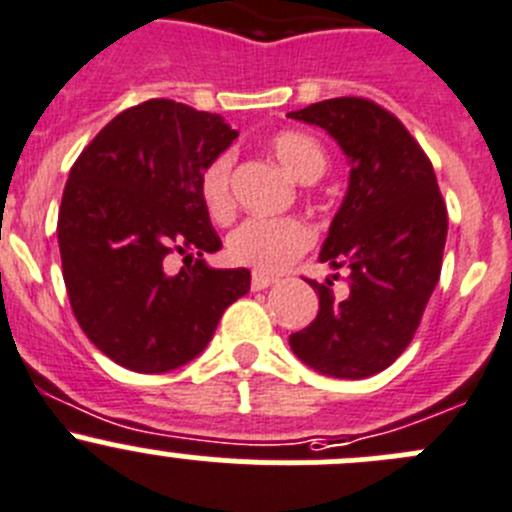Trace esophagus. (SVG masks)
I'll use <instances>...</instances> for the list:
<instances>
[{
  "instance_id": "1",
  "label": "esophagus",
  "mask_w": 512,
  "mask_h": 512,
  "mask_svg": "<svg viewBox=\"0 0 512 512\" xmlns=\"http://www.w3.org/2000/svg\"><path fill=\"white\" fill-rule=\"evenodd\" d=\"M270 285H275V277L262 275V272H255V275H252V290H255V292L267 290Z\"/></svg>"
}]
</instances>
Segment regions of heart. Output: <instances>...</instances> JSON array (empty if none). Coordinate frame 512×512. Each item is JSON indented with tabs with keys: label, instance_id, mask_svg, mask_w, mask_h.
Masks as SVG:
<instances>
[{
	"label": "heart",
	"instance_id": "heart-1",
	"mask_svg": "<svg viewBox=\"0 0 512 512\" xmlns=\"http://www.w3.org/2000/svg\"><path fill=\"white\" fill-rule=\"evenodd\" d=\"M270 152L287 175L297 182H315L327 167V155L320 142L302 130H282L270 137ZM232 152H222L200 175V197L212 220L232 217ZM312 245V230L297 217H252L227 237V257L235 265L272 275L285 270Z\"/></svg>",
	"mask_w": 512,
	"mask_h": 512
}]
</instances>
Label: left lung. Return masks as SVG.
I'll list each match as a JSON object with an SVG mask.
<instances>
[{
  "mask_svg": "<svg viewBox=\"0 0 512 512\" xmlns=\"http://www.w3.org/2000/svg\"><path fill=\"white\" fill-rule=\"evenodd\" d=\"M287 117L322 127L350 165L347 192L320 250L347 267V295L310 280L317 317L290 335L307 367L362 380L393 365L413 340L443 267L448 212L430 160L403 122L370 99L337 97Z\"/></svg>",
  "mask_w": 512,
  "mask_h": 512,
  "instance_id": "8db88e82",
  "label": "left lung"
}]
</instances>
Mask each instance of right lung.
<instances>
[{"label":"right lung","instance_id":"obj_1","mask_svg":"<svg viewBox=\"0 0 512 512\" xmlns=\"http://www.w3.org/2000/svg\"><path fill=\"white\" fill-rule=\"evenodd\" d=\"M220 114L150 99L94 137L69 172L57 237L72 312L117 365L170 372L195 360L250 270H220L200 175L235 142ZM180 251L186 267L166 270Z\"/></svg>","mask_w":512,"mask_h":512}]
</instances>
